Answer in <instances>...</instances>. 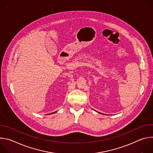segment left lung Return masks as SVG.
I'll return each instance as SVG.
<instances>
[{"mask_svg":"<svg viewBox=\"0 0 153 153\" xmlns=\"http://www.w3.org/2000/svg\"><path fill=\"white\" fill-rule=\"evenodd\" d=\"M97 113H99V112H97Z\"/></svg>","mask_w":153,"mask_h":153,"instance_id":"8db88e82","label":"left lung"}]
</instances>
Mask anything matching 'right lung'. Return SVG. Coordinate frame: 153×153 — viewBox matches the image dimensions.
<instances>
[{
    "mask_svg": "<svg viewBox=\"0 0 153 153\" xmlns=\"http://www.w3.org/2000/svg\"><path fill=\"white\" fill-rule=\"evenodd\" d=\"M55 113V112H54ZM50 113V114H53V113Z\"/></svg>",
    "mask_w": 153,
    "mask_h": 153,
    "instance_id": "add662e5",
    "label": "right lung"
}]
</instances>
